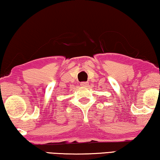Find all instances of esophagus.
Masks as SVG:
<instances>
[{
	"label": "esophagus",
	"mask_w": 160,
	"mask_h": 160,
	"mask_svg": "<svg viewBox=\"0 0 160 160\" xmlns=\"http://www.w3.org/2000/svg\"><path fill=\"white\" fill-rule=\"evenodd\" d=\"M88 84H88V82H81L80 83V85L82 86V87H87Z\"/></svg>",
	"instance_id": "34e87169"
}]
</instances>
